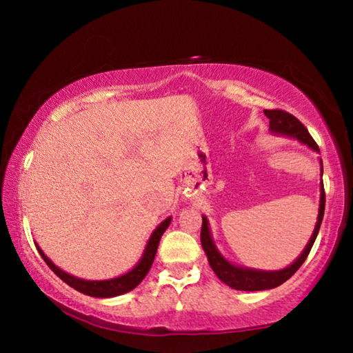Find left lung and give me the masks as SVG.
I'll use <instances>...</instances> for the list:
<instances>
[{"label": "left lung", "mask_w": 353, "mask_h": 353, "mask_svg": "<svg viewBox=\"0 0 353 353\" xmlns=\"http://www.w3.org/2000/svg\"><path fill=\"white\" fill-rule=\"evenodd\" d=\"M265 115L270 118V129L276 134H283L290 137H296L297 140L305 143L310 148H313L314 151H319V146L316 145L313 137L310 135L307 128L299 121V119L291 115L286 110L282 109H266ZM324 208H325V191L324 185L321 187V202H319V214H318V223H316L314 232L307 248L303 249L301 256L292 263L291 266L285 268L282 271H256V270H248V268H240L232 265V263L227 261L223 255L218 252V249L214 248L212 241L210 230H208L207 225V218L202 216V227H201V243L202 248H204L208 263H210L212 270L216 274L221 282H224L227 286L234 290L240 291H261V290H271L276 288V286L282 285L286 282L292 274H294L299 268L302 266V263L307 260V256L312 250L316 236L319 234V227L322 223V218H324Z\"/></svg>", "instance_id": "1"}]
</instances>
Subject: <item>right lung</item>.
<instances>
[{
    "instance_id": "add662e5",
    "label": "right lung",
    "mask_w": 353,
    "mask_h": 353,
    "mask_svg": "<svg viewBox=\"0 0 353 353\" xmlns=\"http://www.w3.org/2000/svg\"><path fill=\"white\" fill-rule=\"evenodd\" d=\"M170 221H171V218H166L163 223L154 230V234L151 235V238H149L148 246L145 249V254H143L139 265H137L132 271L124 274V276L117 277V279H110V280H82V279L70 276V274L63 272L62 270H59L54 263H52L43 252H41V249L37 246V244H35V246H37L41 259H43L46 265L51 268V271L54 272L59 279H62L65 283L70 285L71 288H74L76 291L83 292V294H87V296H93V297H113V296L124 294V292L134 290L135 286L146 277V274L149 272V270H151V266L154 263L160 238H162L163 232L166 230V227L170 225Z\"/></svg>"
}]
</instances>
